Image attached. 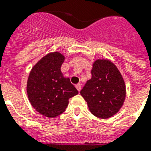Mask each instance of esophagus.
I'll return each mask as SVG.
<instances>
[{
    "label": "esophagus",
    "instance_id": "1",
    "mask_svg": "<svg viewBox=\"0 0 151 151\" xmlns=\"http://www.w3.org/2000/svg\"><path fill=\"white\" fill-rule=\"evenodd\" d=\"M76 88H77V90H78V91H81V89H82L81 84H77V85H76Z\"/></svg>",
    "mask_w": 151,
    "mask_h": 151
}]
</instances>
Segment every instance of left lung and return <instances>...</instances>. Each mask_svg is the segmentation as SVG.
Instances as JSON below:
<instances>
[{
  "instance_id": "8db88e82",
  "label": "left lung",
  "mask_w": 151,
  "mask_h": 151,
  "mask_svg": "<svg viewBox=\"0 0 151 151\" xmlns=\"http://www.w3.org/2000/svg\"><path fill=\"white\" fill-rule=\"evenodd\" d=\"M94 116L107 119L122 107L126 88L116 66L108 60H97L93 64L91 78L80 91Z\"/></svg>"
}]
</instances>
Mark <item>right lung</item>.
Masks as SVG:
<instances>
[{"label":"right lung","mask_w":151,"mask_h":151,"mask_svg":"<svg viewBox=\"0 0 151 151\" xmlns=\"http://www.w3.org/2000/svg\"><path fill=\"white\" fill-rule=\"evenodd\" d=\"M65 56L51 52L32 68L27 80V95L32 107L43 116L53 118L65 111L69 99L78 91L60 71Z\"/></svg>","instance_id":"obj_1"}]
</instances>
